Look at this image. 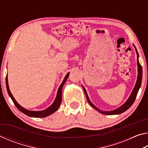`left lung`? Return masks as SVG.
Masks as SVG:
<instances>
[{
	"label": "left lung",
	"mask_w": 148,
	"mask_h": 148,
	"mask_svg": "<svg viewBox=\"0 0 148 148\" xmlns=\"http://www.w3.org/2000/svg\"><path fill=\"white\" fill-rule=\"evenodd\" d=\"M134 48H135V50H136V54H137V65H138V76H137V79H136V84H135L133 90H132V91L131 92V95H130V96H129V99L127 100V101L125 102V103L122 105V106H119V108H117V109H115L114 110H112V111H104V110H100L99 108H98L95 106V105L91 102V101H90V99H89V97H88V95H87V93L86 89H85V87L84 86H82V87H83L84 90L85 94H86V99H87V102H89V104L91 105V106L92 108H93L95 110H96L97 111H98L101 114H104V115H116V114H121V113H123V112H124L126 111V110H128L129 108L132 106V104L134 103L135 99H136V95L138 94V90L140 88V86H141L142 79V66H141V65H140V62H139V61H138L139 55H138V53L137 49H136V47H135V46H134Z\"/></svg>",
	"instance_id": "1"
}]
</instances>
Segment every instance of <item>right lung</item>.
Here are the masks:
<instances>
[{
	"mask_svg": "<svg viewBox=\"0 0 148 148\" xmlns=\"http://www.w3.org/2000/svg\"><path fill=\"white\" fill-rule=\"evenodd\" d=\"M69 74L67 73V74L65 76L64 78L63 79V81L61 83V84L60 85V86L58 89V91H57V96L56 98L55 99L54 102H53L51 106H49L47 109L44 110H42V111H31V110H29L25 108L22 107L21 105L17 103V102L15 100L14 97L12 95V92L10 91L9 89V86H8V76H6V89H7V91H8V93L9 95V96L10 98L12 99V101H13L14 103L15 104V106L17 107V108L19 110H20L22 113H23L24 114L27 115L29 117H45L49 116V115L52 114L54 113L55 112H56L57 110L59 109V108L61 105V101H62V87H63L64 84L66 82L67 78H68L69 76Z\"/></svg>",
	"mask_w": 148,
	"mask_h": 148,
	"instance_id": "right-lung-1",
	"label": "right lung"
}]
</instances>
